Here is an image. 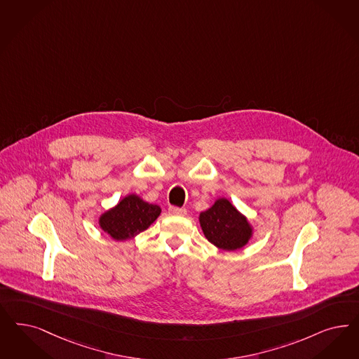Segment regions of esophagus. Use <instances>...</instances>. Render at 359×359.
<instances>
[{
    "label": "esophagus",
    "instance_id": "esophagus-1",
    "mask_svg": "<svg viewBox=\"0 0 359 359\" xmlns=\"http://www.w3.org/2000/svg\"><path fill=\"white\" fill-rule=\"evenodd\" d=\"M168 212H170L171 215H179V216H184V215H187L186 208H179V207H170Z\"/></svg>",
    "mask_w": 359,
    "mask_h": 359
}]
</instances>
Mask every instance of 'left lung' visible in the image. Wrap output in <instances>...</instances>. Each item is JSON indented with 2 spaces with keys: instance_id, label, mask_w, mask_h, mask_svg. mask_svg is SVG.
<instances>
[{
  "instance_id": "8db88e82",
  "label": "left lung",
  "mask_w": 359,
  "mask_h": 359,
  "mask_svg": "<svg viewBox=\"0 0 359 359\" xmlns=\"http://www.w3.org/2000/svg\"><path fill=\"white\" fill-rule=\"evenodd\" d=\"M198 220L208 241L223 250L244 247L252 236L247 219L226 198H219L210 210L201 212Z\"/></svg>"
}]
</instances>
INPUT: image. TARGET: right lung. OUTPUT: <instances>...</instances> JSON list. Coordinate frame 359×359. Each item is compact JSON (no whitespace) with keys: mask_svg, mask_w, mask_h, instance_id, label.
<instances>
[{"mask_svg":"<svg viewBox=\"0 0 359 359\" xmlns=\"http://www.w3.org/2000/svg\"><path fill=\"white\" fill-rule=\"evenodd\" d=\"M161 212V207L149 204L136 195H128L100 216L99 225L112 238L122 241L146 231Z\"/></svg>","mask_w":359,"mask_h":359,"instance_id":"add662e5","label":"right lung"}]
</instances>
